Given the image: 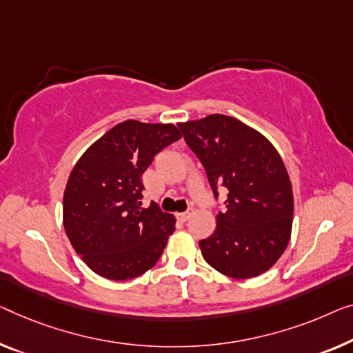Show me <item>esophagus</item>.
I'll return each instance as SVG.
<instances>
[{
    "label": "esophagus",
    "mask_w": 353,
    "mask_h": 353,
    "mask_svg": "<svg viewBox=\"0 0 353 353\" xmlns=\"http://www.w3.org/2000/svg\"><path fill=\"white\" fill-rule=\"evenodd\" d=\"M190 217H192L190 210H187V212H182V214H177V219L181 220V222H187V220Z\"/></svg>",
    "instance_id": "obj_1"
}]
</instances>
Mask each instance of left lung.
Here are the masks:
<instances>
[{"instance_id": "obj_1", "label": "left lung", "mask_w": 353, "mask_h": 353, "mask_svg": "<svg viewBox=\"0 0 353 353\" xmlns=\"http://www.w3.org/2000/svg\"><path fill=\"white\" fill-rule=\"evenodd\" d=\"M203 163L214 196L227 192L217 227L199 241L214 270L233 279L266 272L287 249L293 223V192L276 147L238 119L212 114L179 123Z\"/></svg>"}]
</instances>
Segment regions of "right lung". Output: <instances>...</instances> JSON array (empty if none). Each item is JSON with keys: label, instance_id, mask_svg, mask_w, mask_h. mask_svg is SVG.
<instances>
[{"label": "right lung", "instance_id": "obj_1", "mask_svg": "<svg viewBox=\"0 0 353 353\" xmlns=\"http://www.w3.org/2000/svg\"><path fill=\"white\" fill-rule=\"evenodd\" d=\"M177 126L125 120L72 168L63 194V225L77 255L98 276L128 281L144 274L176 230L174 215L155 203L141 208V177L160 150L182 138Z\"/></svg>", "mask_w": 353, "mask_h": 353}]
</instances>
